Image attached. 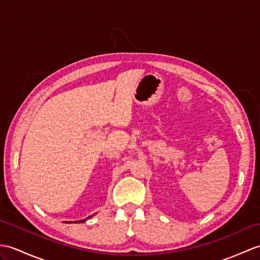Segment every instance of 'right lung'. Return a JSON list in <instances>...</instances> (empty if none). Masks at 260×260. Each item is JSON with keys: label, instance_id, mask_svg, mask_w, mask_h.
<instances>
[{"label": "right lung", "instance_id": "1", "mask_svg": "<svg viewBox=\"0 0 260 260\" xmlns=\"http://www.w3.org/2000/svg\"><path fill=\"white\" fill-rule=\"evenodd\" d=\"M89 217H92V216H89ZM89 217H87V218H89ZM86 218V219H87ZM86 219H82V220H78V221H73V222H84V221H85Z\"/></svg>", "mask_w": 260, "mask_h": 260}]
</instances>
